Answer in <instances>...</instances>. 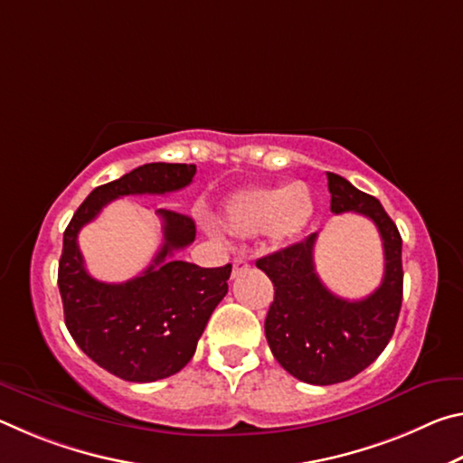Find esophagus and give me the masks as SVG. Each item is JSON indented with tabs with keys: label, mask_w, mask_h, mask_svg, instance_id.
<instances>
[{
	"label": "esophagus",
	"mask_w": 463,
	"mask_h": 463,
	"mask_svg": "<svg viewBox=\"0 0 463 463\" xmlns=\"http://www.w3.org/2000/svg\"><path fill=\"white\" fill-rule=\"evenodd\" d=\"M247 269H249V261L247 260H234V263H232V278L239 276V273H242V271H247Z\"/></svg>",
	"instance_id": "34e87169"
}]
</instances>
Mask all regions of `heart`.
Here are the masks:
<instances>
[{
  "mask_svg": "<svg viewBox=\"0 0 463 463\" xmlns=\"http://www.w3.org/2000/svg\"><path fill=\"white\" fill-rule=\"evenodd\" d=\"M315 213L310 187L289 182L281 187H250L226 206V226L237 234L268 232L273 241L296 237Z\"/></svg>",
  "mask_w": 463,
  "mask_h": 463,
  "instance_id": "heart-1",
  "label": "heart"
}]
</instances>
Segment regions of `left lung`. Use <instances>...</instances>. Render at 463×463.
<instances>
[{
	"label": "left lung",
	"mask_w": 463,
	"mask_h": 463,
	"mask_svg": "<svg viewBox=\"0 0 463 463\" xmlns=\"http://www.w3.org/2000/svg\"><path fill=\"white\" fill-rule=\"evenodd\" d=\"M331 213H357L378 226L383 278L364 300L335 296L315 268L317 232L302 242L257 260L276 296L265 318V336L279 365L294 378L331 386L351 380L386 349L402 307V239L373 195L347 179L326 174Z\"/></svg>",
	"instance_id": "8db88e82"
}]
</instances>
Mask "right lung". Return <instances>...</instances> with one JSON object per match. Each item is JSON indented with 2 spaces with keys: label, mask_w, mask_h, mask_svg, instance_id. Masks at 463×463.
Listing matches in <instances>:
<instances>
[{
  "label": "right lung",
  "mask_w": 463,
  "mask_h": 463,
  "mask_svg": "<svg viewBox=\"0 0 463 463\" xmlns=\"http://www.w3.org/2000/svg\"><path fill=\"white\" fill-rule=\"evenodd\" d=\"M194 175L195 165L185 163H146L132 169L96 187L62 234L59 292L65 325L83 354L116 378L155 382L185 367L210 315L229 292L232 265L198 268L171 260L174 250L192 245L195 224L174 210H156L163 245L153 263L128 281L106 284L85 269L77 234L112 200L177 192L190 185Z\"/></svg>",
  "instance_id": "add662e5"
}]
</instances>
